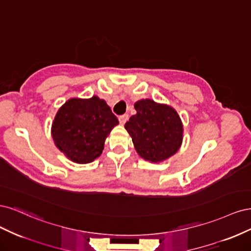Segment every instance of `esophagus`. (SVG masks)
I'll return each mask as SVG.
<instances>
[{
  "mask_svg": "<svg viewBox=\"0 0 251 251\" xmlns=\"http://www.w3.org/2000/svg\"><path fill=\"white\" fill-rule=\"evenodd\" d=\"M127 119H128L127 114H124V115L119 116V123H120V125H125L126 121H127Z\"/></svg>",
  "mask_w": 251,
  "mask_h": 251,
  "instance_id": "obj_1",
  "label": "esophagus"
}]
</instances>
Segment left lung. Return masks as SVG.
Returning <instances> with one entry per match:
<instances>
[{
    "instance_id": "8db88e82",
    "label": "left lung",
    "mask_w": 251,
    "mask_h": 251,
    "mask_svg": "<svg viewBox=\"0 0 251 251\" xmlns=\"http://www.w3.org/2000/svg\"><path fill=\"white\" fill-rule=\"evenodd\" d=\"M134 107L137 113L126 121L125 127L137 153L151 162L173 156L181 146L183 134L178 113L151 100H139Z\"/></svg>"
}]
</instances>
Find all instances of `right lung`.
<instances>
[{"label":"right lung","instance_id":"add662e5","mask_svg":"<svg viewBox=\"0 0 251 251\" xmlns=\"http://www.w3.org/2000/svg\"><path fill=\"white\" fill-rule=\"evenodd\" d=\"M117 117L104 100L72 98L56 114L52 137L56 147L76 163L92 162L102 153L104 141Z\"/></svg>","mask_w":251,"mask_h":251}]
</instances>
